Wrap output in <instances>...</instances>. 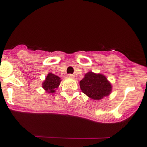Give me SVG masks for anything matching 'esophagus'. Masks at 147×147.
Returning a JSON list of instances; mask_svg holds the SVG:
<instances>
[{"label": "esophagus", "mask_w": 147, "mask_h": 147, "mask_svg": "<svg viewBox=\"0 0 147 147\" xmlns=\"http://www.w3.org/2000/svg\"><path fill=\"white\" fill-rule=\"evenodd\" d=\"M68 77L69 79H75V75H71V74H69V75H68Z\"/></svg>", "instance_id": "obj_1"}]
</instances>
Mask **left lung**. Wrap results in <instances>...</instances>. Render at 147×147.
<instances>
[{
	"label": "left lung",
	"instance_id": "1",
	"mask_svg": "<svg viewBox=\"0 0 147 147\" xmlns=\"http://www.w3.org/2000/svg\"><path fill=\"white\" fill-rule=\"evenodd\" d=\"M79 86L82 92L94 100H101L112 92V84L106 76L92 71L85 74Z\"/></svg>",
	"mask_w": 147,
	"mask_h": 147
}]
</instances>
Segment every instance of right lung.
Masks as SVG:
<instances>
[{
  "mask_svg": "<svg viewBox=\"0 0 147 147\" xmlns=\"http://www.w3.org/2000/svg\"><path fill=\"white\" fill-rule=\"evenodd\" d=\"M61 79L57 75H54L52 72L48 74L42 84V87L47 92L54 93L56 92L57 88L59 86Z\"/></svg>",
  "mask_w": 147,
  "mask_h": 147,
  "instance_id": "obj_1",
  "label": "right lung"
}]
</instances>
